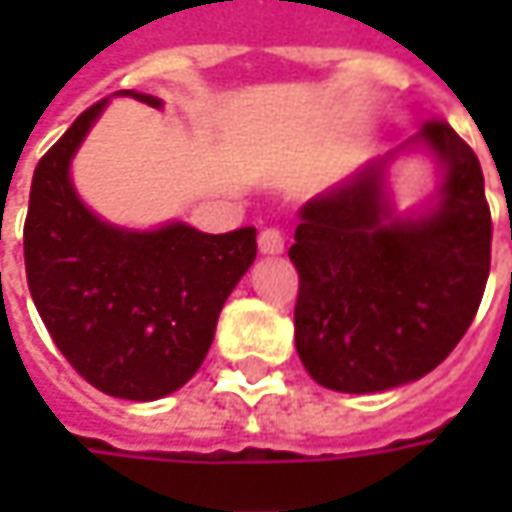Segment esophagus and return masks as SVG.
Returning a JSON list of instances; mask_svg holds the SVG:
<instances>
[{"label": "esophagus", "instance_id": "1", "mask_svg": "<svg viewBox=\"0 0 512 512\" xmlns=\"http://www.w3.org/2000/svg\"><path fill=\"white\" fill-rule=\"evenodd\" d=\"M259 250L265 253V256H276V253H282L285 250V236L276 230V227H267L259 233Z\"/></svg>", "mask_w": 512, "mask_h": 512}]
</instances>
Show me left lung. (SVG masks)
<instances>
[{
  "instance_id": "obj_1",
  "label": "left lung",
  "mask_w": 512,
  "mask_h": 512,
  "mask_svg": "<svg viewBox=\"0 0 512 512\" xmlns=\"http://www.w3.org/2000/svg\"><path fill=\"white\" fill-rule=\"evenodd\" d=\"M422 155L437 187L395 202L392 168ZM490 207L476 153L444 122L299 207L290 262L299 270L296 350L313 382L382 393L442 364L482 302L490 273Z\"/></svg>"
}]
</instances>
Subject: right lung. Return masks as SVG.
<instances>
[{
  "label": "right lung",
  "instance_id": "right-lung-1",
  "mask_svg": "<svg viewBox=\"0 0 512 512\" xmlns=\"http://www.w3.org/2000/svg\"><path fill=\"white\" fill-rule=\"evenodd\" d=\"M150 108L159 96L119 90ZM110 99L88 108L33 170L25 273L56 347L96 390L156 402L205 362L227 296L256 259V227L202 233L187 222L122 227L73 185V156Z\"/></svg>",
  "mask_w": 512,
  "mask_h": 512
}]
</instances>
